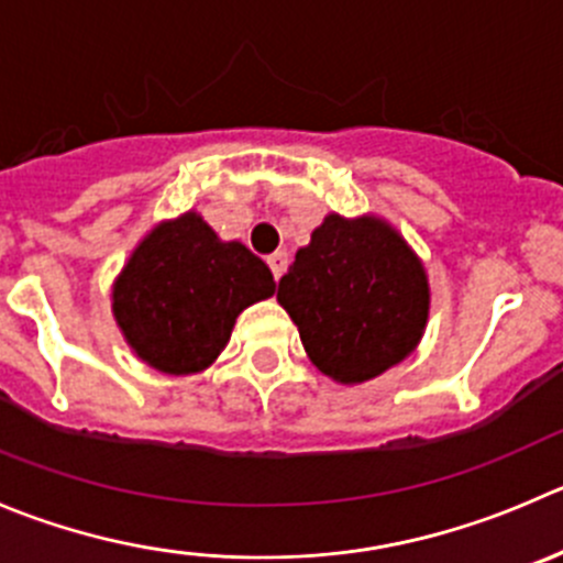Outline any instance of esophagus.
<instances>
[{"label":"esophagus","instance_id":"1","mask_svg":"<svg viewBox=\"0 0 563 563\" xmlns=\"http://www.w3.org/2000/svg\"><path fill=\"white\" fill-rule=\"evenodd\" d=\"M269 266H272V275H275V280H280L283 272L288 269V253L286 250H277V253L269 255Z\"/></svg>","mask_w":563,"mask_h":563}]
</instances>
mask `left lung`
Segmentation results:
<instances>
[{
	"label": "left lung",
	"instance_id": "1",
	"mask_svg": "<svg viewBox=\"0 0 563 563\" xmlns=\"http://www.w3.org/2000/svg\"><path fill=\"white\" fill-rule=\"evenodd\" d=\"M310 363L360 385L407 360L429 321V275L407 239L376 214H327L277 286Z\"/></svg>",
	"mask_w": 563,
	"mask_h": 563
}]
</instances>
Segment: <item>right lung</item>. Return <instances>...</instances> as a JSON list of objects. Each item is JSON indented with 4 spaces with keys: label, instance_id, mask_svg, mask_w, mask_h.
Here are the masks:
<instances>
[{
    "label": "right lung",
    "instance_id": "1",
    "mask_svg": "<svg viewBox=\"0 0 563 563\" xmlns=\"http://www.w3.org/2000/svg\"><path fill=\"white\" fill-rule=\"evenodd\" d=\"M269 266L222 242L198 214L162 220L112 283V316L131 352L170 376L200 374L231 341L239 313L275 294Z\"/></svg>",
    "mask_w": 563,
    "mask_h": 563
}]
</instances>
